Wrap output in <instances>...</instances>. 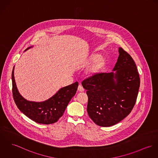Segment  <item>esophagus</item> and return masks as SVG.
<instances>
[{
	"mask_svg": "<svg viewBox=\"0 0 158 158\" xmlns=\"http://www.w3.org/2000/svg\"><path fill=\"white\" fill-rule=\"evenodd\" d=\"M78 90L79 92H83L85 90H84V88L81 86V85H79L78 87Z\"/></svg>",
	"mask_w": 158,
	"mask_h": 158,
	"instance_id": "34e87169",
	"label": "esophagus"
}]
</instances>
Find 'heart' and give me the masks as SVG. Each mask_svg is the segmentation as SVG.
Listing matches in <instances>:
<instances>
[{"instance_id": "b5f03b06", "label": "heart", "mask_w": 158, "mask_h": 158, "mask_svg": "<svg viewBox=\"0 0 158 158\" xmlns=\"http://www.w3.org/2000/svg\"><path fill=\"white\" fill-rule=\"evenodd\" d=\"M89 62H92L87 70L89 76H94L99 73L104 68L107 64L106 59L96 53L91 54L88 58Z\"/></svg>"}]
</instances>
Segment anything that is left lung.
<instances>
[{"label":"left lung","mask_w":158,"mask_h":158,"mask_svg":"<svg viewBox=\"0 0 158 158\" xmlns=\"http://www.w3.org/2000/svg\"><path fill=\"white\" fill-rule=\"evenodd\" d=\"M113 71L99 73L82 82L88 97L87 111L98 126L110 127L125 118L133 109L140 78L133 59L122 48Z\"/></svg>","instance_id":"left-lung-1"}]
</instances>
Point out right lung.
Here are the masks:
<instances>
[{
	"mask_svg": "<svg viewBox=\"0 0 158 158\" xmlns=\"http://www.w3.org/2000/svg\"><path fill=\"white\" fill-rule=\"evenodd\" d=\"M32 48L29 47L27 50ZM15 66L12 72L13 95L18 109L31 120L43 124L55 123L62 116L69 101L77 92L78 83L61 88L51 98L42 102L30 101L19 92L15 82Z\"/></svg>",
	"mask_w": 158,
	"mask_h": 158,
	"instance_id": "1",
	"label": "right lung"
}]
</instances>
